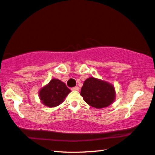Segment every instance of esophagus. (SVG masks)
<instances>
[{"mask_svg": "<svg viewBox=\"0 0 155 155\" xmlns=\"http://www.w3.org/2000/svg\"><path fill=\"white\" fill-rule=\"evenodd\" d=\"M79 88L78 87V86H75V87L71 88L72 91H79Z\"/></svg>", "mask_w": 155, "mask_h": 155, "instance_id": "esophagus-1", "label": "esophagus"}]
</instances>
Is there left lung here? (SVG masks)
<instances>
[{
  "instance_id": "1",
  "label": "left lung",
  "mask_w": 155,
  "mask_h": 155,
  "mask_svg": "<svg viewBox=\"0 0 155 155\" xmlns=\"http://www.w3.org/2000/svg\"><path fill=\"white\" fill-rule=\"evenodd\" d=\"M81 96L89 106L103 108L114 102L115 91L114 86L108 82L90 77L84 82Z\"/></svg>"
}]
</instances>
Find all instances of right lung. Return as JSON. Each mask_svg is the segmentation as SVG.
<instances>
[{
  "instance_id": "1",
  "label": "right lung",
  "mask_w": 155,
  "mask_h": 155,
  "mask_svg": "<svg viewBox=\"0 0 155 155\" xmlns=\"http://www.w3.org/2000/svg\"><path fill=\"white\" fill-rule=\"evenodd\" d=\"M70 92L71 91L64 82L52 79L47 85L41 88L39 96L45 106L52 108L61 104Z\"/></svg>"
}]
</instances>
